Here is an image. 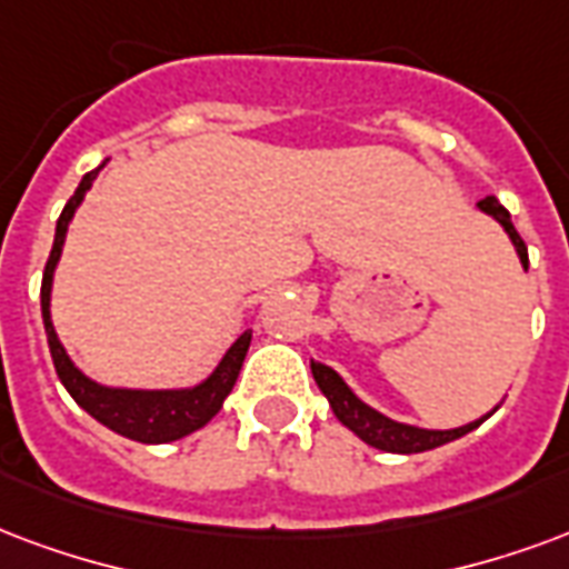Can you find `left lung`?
Returning <instances> with one entry per match:
<instances>
[{
	"label": "left lung",
	"instance_id": "left-lung-1",
	"mask_svg": "<svg viewBox=\"0 0 569 569\" xmlns=\"http://www.w3.org/2000/svg\"><path fill=\"white\" fill-rule=\"evenodd\" d=\"M479 210L488 213V217H495V220L503 226V231L509 234V241L519 252V262L521 268L528 271V247L521 241V234L516 231L512 220H509V210L500 204L495 196H486V199L479 201ZM310 370H313V380H317L319 391L326 395L328 403H331V410L338 416L340 422L347 425L349 431L356 437H361L365 443L373 446V449H382V452H398V456H413V452H428V449H437V446L449 443V440H458V437L470 435L473 428L486 422L488 416L477 419V422L461 425V428H449V431H428V428H416V425H403L395 422L389 416L377 413L373 407L356 398V391L349 389L343 377H340L338 370H331L322 361H310Z\"/></svg>",
	"mask_w": 569,
	"mask_h": 569
}]
</instances>
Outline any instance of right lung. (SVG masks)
I'll return each instance as SVG.
<instances>
[{"label": "right lung", "mask_w": 569, "mask_h": 569, "mask_svg": "<svg viewBox=\"0 0 569 569\" xmlns=\"http://www.w3.org/2000/svg\"><path fill=\"white\" fill-rule=\"evenodd\" d=\"M99 168L83 174L69 204L62 208L60 220H57V234H53V250H50L44 277H41V317H44V331H48L50 359H53V368H57L62 386L96 422H102L104 428H111L129 440H138V443H171V440H180V437L204 428L213 416L220 413L222 401L229 398L231 386L241 373L252 331L250 328L241 331L208 380H201L192 389H111V386L90 380L83 370L74 368V361L69 359V352H66L57 331H53V322H50V289H53V271H57V262L62 256L71 217L87 196V189L92 187Z\"/></svg>", "instance_id": "add662e5"}]
</instances>
